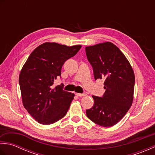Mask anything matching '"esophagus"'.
I'll return each instance as SVG.
<instances>
[{"label":"esophagus","mask_w":155,"mask_h":155,"mask_svg":"<svg viewBox=\"0 0 155 155\" xmlns=\"http://www.w3.org/2000/svg\"><path fill=\"white\" fill-rule=\"evenodd\" d=\"M76 95H77V97H84L86 95V94L84 93H76Z\"/></svg>","instance_id":"1"}]
</instances>
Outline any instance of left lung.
I'll list each match as a JSON object with an SVG mask.
<instances>
[{"label":"left lung","mask_w":155,"mask_h":155,"mask_svg":"<svg viewBox=\"0 0 155 155\" xmlns=\"http://www.w3.org/2000/svg\"><path fill=\"white\" fill-rule=\"evenodd\" d=\"M95 81L103 79V96H93L94 105L86 111L93 123L109 127L118 123L133 103L135 78L124 54L110 42L85 48Z\"/></svg>","instance_id":"1"}]
</instances>
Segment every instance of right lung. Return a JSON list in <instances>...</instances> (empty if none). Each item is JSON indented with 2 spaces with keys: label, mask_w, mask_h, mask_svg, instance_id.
<instances>
[{
  "label": "right lung",
  "mask_w": 155,
  "mask_h": 155,
  "mask_svg": "<svg viewBox=\"0 0 155 155\" xmlns=\"http://www.w3.org/2000/svg\"><path fill=\"white\" fill-rule=\"evenodd\" d=\"M81 48V45L45 42L32 52L23 66L19 75L22 103L40 124H52L67 114L74 94L64 91L63 84L54 88L52 85L54 79L61 77L64 62Z\"/></svg>",
  "instance_id": "1"
}]
</instances>
